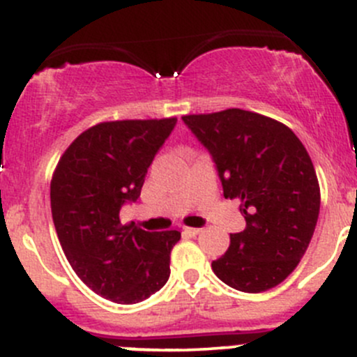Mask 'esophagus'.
<instances>
[{
    "instance_id": "obj_1",
    "label": "esophagus",
    "mask_w": 357,
    "mask_h": 357,
    "mask_svg": "<svg viewBox=\"0 0 357 357\" xmlns=\"http://www.w3.org/2000/svg\"><path fill=\"white\" fill-rule=\"evenodd\" d=\"M199 232H202V229H195V227H185V234H186V236H190V237L198 236Z\"/></svg>"
}]
</instances>
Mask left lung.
Returning a JSON list of instances; mask_svg holds the SVG:
<instances>
[{"label": "left lung", "instance_id": "obj_1", "mask_svg": "<svg viewBox=\"0 0 357 357\" xmlns=\"http://www.w3.org/2000/svg\"><path fill=\"white\" fill-rule=\"evenodd\" d=\"M183 120L213 155L223 197L241 199L245 218L211 269L238 291L278 287L298 266L319 218L320 186L307 149L284 123L248 109Z\"/></svg>", "mask_w": 357, "mask_h": 357}]
</instances>
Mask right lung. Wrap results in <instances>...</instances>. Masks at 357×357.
Here are the masks:
<instances>
[{
  "label": "right lung",
  "instance_id": "1",
  "mask_svg": "<svg viewBox=\"0 0 357 357\" xmlns=\"http://www.w3.org/2000/svg\"><path fill=\"white\" fill-rule=\"evenodd\" d=\"M176 121H101L73 140L54 169L50 208L62 250L86 287L115 303H139L169 280L171 250L181 232L123 225L120 208L140 197Z\"/></svg>",
  "mask_w": 357,
  "mask_h": 357
}]
</instances>
